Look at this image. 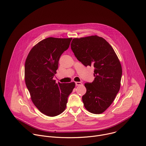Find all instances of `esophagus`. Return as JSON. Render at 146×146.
Returning <instances> with one entry per match:
<instances>
[{
  "mask_svg": "<svg viewBox=\"0 0 146 146\" xmlns=\"http://www.w3.org/2000/svg\"><path fill=\"white\" fill-rule=\"evenodd\" d=\"M82 85V83L81 82H76V86H80Z\"/></svg>",
  "mask_w": 146,
  "mask_h": 146,
  "instance_id": "1",
  "label": "esophagus"
}]
</instances>
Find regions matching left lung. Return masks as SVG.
I'll use <instances>...</instances> for the list:
<instances>
[{
    "label": "left lung",
    "instance_id": "8db88e82",
    "mask_svg": "<svg viewBox=\"0 0 146 146\" xmlns=\"http://www.w3.org/2000/svg\"><path fill=\"white\" fill-rule=\"evenodd\" d=\"M70 45L78 61L85 66L94 68V80L85 84L86 92L82 99L87 110L101 114L111 105L120 89V61L109 42L96 35L73 38Z\"/></svg>",
    "mask_w": 146,
    "mask_h": 146
}]
</instances>
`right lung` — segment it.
Masks as SVG:
<instances>
[{
    "mask_svg": "<svg viewBox=\"0 0 146 146\" xmlns=\"http://www.w3.org/2000/svg\"><path fill=\"white\" fill-rule=\"evenodd\" d=\"M72 39L45 38L32 48L25 60V82L31 100L47 116L55 117L65 110L76 85L74 82L57 84L53 80L60 56L69 47Z\"/></svg>",
    "mask_w": 146,
    "mask_h": 146,
    "instance_id": "right-lung-1",
    "label": "right lung"
}]
</instances>
